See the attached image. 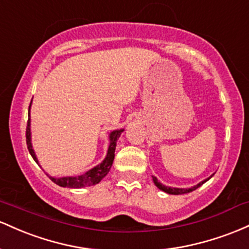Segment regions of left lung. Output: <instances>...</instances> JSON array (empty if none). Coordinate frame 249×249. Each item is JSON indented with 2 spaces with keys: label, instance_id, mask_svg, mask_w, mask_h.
I'll return each mask as SVG.
<instances>
[{
  "label": "left lung",
  "instance_id": "8db88e82",
  "mask_svg": "<svg viewBox=\"0 0 249 249\" xmlns=\"http://www.w3.org/2000/svg\"><path fill=\"white\" fill-rule=\"evenodd\" d=\"M213 175H214V174H213ZM213 175H211V177L206 178V180L201 181V182L197 183V185H195V186L191 187V188H175V187H168V186H164V185H162V183L160 182V181H159L158 178H156L155 177H153V181H154V185H155L156 187H158V188L160 189V191L164 192V193H167V194H172V195H181V194H186V193H191V192H193V191H195V189L199 188L200 186H202L203 183L206 182V181H208L209 178H211L212 177H213Z\"/></svg>",
  "mask_w": 249,
  "mask_h": 249
}]
</instances>
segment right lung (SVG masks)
<instances>
[{
	"mask_svg": "<svg viewBox=\"0 0 249 249\" xmlns=\"http://www.w3.org/2000/svg\"><path fill=\"white\" fill-rule=\"evenodd\" d=\"M32 102H30L29 113H28V124H27V133H26L27 146H28V150H29L30 155H32L33 159H34V161L37 164H40L32 143V129H30V107H32ZM124 129L122 128V129H115L109 133V147H108L107 155H106V158L103 159L101 163L95 166L94 168L89 169L88 172L85 173V174L77 175V177H61V178L52 177V175L47 174V173L46 174L48 175L49 178L53 181V182L56 183V185L61 187H67V188H83V187L97 185V183H99L100 181H101L102 178L109 173L111 164H113V161H114V156H115L117 139L121 136V134L124 133Z\"/></svg>",
	"mask_w": 249,
	"mask_h": 249,
	"instance_id": "right-lung-1",
	"label": "right lung"
}]
</instances>
